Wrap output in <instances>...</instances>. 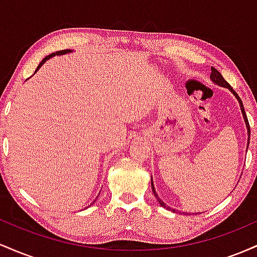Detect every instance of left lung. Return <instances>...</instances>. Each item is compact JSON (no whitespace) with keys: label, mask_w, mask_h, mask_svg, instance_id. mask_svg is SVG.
Returning <instances> with one entry per match:
<instances>
[{"label":"left lung","mask_w":257,"mask_h":257,"mask_svg":"<svg viewBox=\"0 0 257 257\" xmlns=\"http://www.w3.org/2000/svg\"><path fill=\"white\" fill-rule=\"evenodd\" d=\"M210 78H211V81L214 82V83L219 84V85H221V87H226V88H228V89L231 90L233 94H234V96H235V98L238 99V101H239V104H240V110H241V112H243L244 120H245V124H246V128H247V135H249V138H247V146H249V141H250V125H249V122H247V117H246L245 110H244L243 102H241L240 98H239V96H238V94L235 93L234 89H233V88L231 87V85H229L228 83H227V82L225 81V78L222 77V75H221V73H220L219 71H217V70L215 69V67H211V75H210ZM151 182H152V181H151ZM152 192H153V194H155V197H156V198H157L158 203H159V204H161L162 206H164V208H168V209H169V210L174 211V213H179V214H181V211H178V210H175V209H172V208H169V206H166V204H164V203H163V200L159 199V197L157 196V193H156V190H155V187H153V184H152ZM184 214H185V213H184Z\"/></svg>","instance_id":"1"}]
</instances>
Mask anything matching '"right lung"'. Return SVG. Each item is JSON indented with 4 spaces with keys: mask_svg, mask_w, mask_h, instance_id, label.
<instances>
[{
    "mask_svg": "<svg viewBox=\"0 0 257 257\" xmlns=\"http://www.w3.org/2000/svg\"><path fill=\"white\" fill-rule=\"evenodd\" d=\"M69 52H70V51H69V49H64V51H59V52L52 53V54H49V55H48V57H46V58H44V59H43V60H42V61H41V63H40V65H38V66H37L36 71H37V70H38V69H40V67H41V66H42V65H43L44 63H46V60H48V59H49V58L54 57V55H60V54H65V53H69ZM36 71H35V72H36ZM96 198H98V197H96ZM94 203H95V200H94V202H93V203H91V204H94Z\"/></svg>",
    "mask_w": 257,
    "mask_h": 257,
    "instance_id": "obj_1",
    "label": "right lung"
}]
</instances>
